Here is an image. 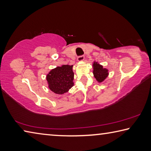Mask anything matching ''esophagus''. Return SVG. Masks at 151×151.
Here are the masks:
<instances>
[{"mask_svg": "<svg viewBox=\"0 0 151 151\" xmlns=\"http://www.w3.org/2000/svg\"><path fill=\"white\" fill-rule=\"evenodd\" d=\"M84 59H85V57H84L83 55L79 56V57H78L77 58V60L78 61H79V62H82V61L84 60Z\"/></svg>", "mask_w": 151, "mask_h": 151, "instance_id": "obj_1", "label": "esophagus"}]
</instances>
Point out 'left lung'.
Segmentation results:
<instances>
[{
	"label": "left lung",
	"mask_w": 151,
	"mask_h": 151,
	"mask_svg": "<svg viewBox=\"0 0 151 151\" xmlns=\"http://www.w3.org/2000/svg\"><path fill=\"white\" fill-rule=\"evenodd\" d=\"M93 75L96 80L98 81V83H102L109 76V70L107 68H103V66H102L98 62H93Z\"/></svg>",
	"instance_id": "1"
}]
</instances>
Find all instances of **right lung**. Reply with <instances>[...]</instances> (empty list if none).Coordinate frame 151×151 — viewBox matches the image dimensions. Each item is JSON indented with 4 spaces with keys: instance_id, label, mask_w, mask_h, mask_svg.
Returning a JSON list of instances; mask_svg holds the SVG:
<instances>
[{
    "instance_id": "1",
    "label": "right lung",
    "mask_w": 151,
    "mask_h": 151,
    "mask_svg": "<svg viewBox=\"0 0 151 151\" xmlns=\"http://www.w3.org/2000/svg\"><path fill=\"white\" fill-rule=\"evenodd\" d=\"M73 65L57 66L51 70L47 75L48 86L50 90L58 94L67 93L74 86Z\"/></svg>"
}]
</instances>
